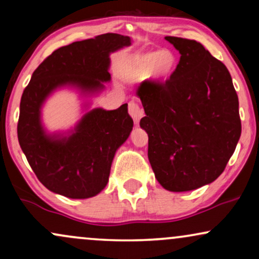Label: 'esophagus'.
Returning a JSON list of instances; mask_svg holds the SVG:
<instances>
[{"instance_id": "34e87169", "label": "esophagus", "mask_w": 259, "mask_h": 259, "mask_svg": "<svg viewBox=\"0 0 259 259\" xmlns=\"http://www.w3.org/2000/svg\"><path fill=\"white\" fill-rule=\"evenodd\" d=\"M129 114L132 115V118L135 123H139V120L141 119V117L144 115V111L140 108L139 103H136L135 101H132L129 103Z\"/></svg>"}]
</instances>
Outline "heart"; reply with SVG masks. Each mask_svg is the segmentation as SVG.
<instances>
[{
    "mask_svg": "<svg viewBox=\"0 0 259 259\" xmlns=\"http://www.w3.org/2000/svg\"><path fill=\"white\" fill-rule=\"evenodd\" d=\"M177 57L169 50L134 53L127 58L121 76L126 80H142L146 76L153 81H164L173 75Z\"/></svg>",
    "mask_w": 259,
    "mask_h": 259,
    "instance_id": "obj_1",
    "label": "heart"
}]
</instances>
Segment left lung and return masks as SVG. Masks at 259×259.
I'll return each mask as SVG.
<instances>
[{
    "instance_id": "8db88e82",
    "label": "left lung",
    "mask_w": 259,
    "mask_h": 259,
    "mask_svg": "<svg viewBox=\"0 0 259 259\" xmlns=\"http://www.w3.org/2000/svg\"><path fill=\"white\" fill-rule=\"evenodd\" d=\"M180 53L164 84L136 89L146 117L148 160L168 191L185 192L213 183L224 171L240 135L239 99L230 73L200 42L165 36Z\"/></svg>"
}]
</instances>
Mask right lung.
I'll return each mask as SVG.
<instances>
[{
	"label": "right lung",
	"instance_id": "right-lung-1",
	"mask_svg": "<svg viewBox=\"0 0 259 259\" xmlns=\"http://www.w3.org/2000/svg\"><path fill=\"white\" fill-rule=\"evenodd\" d=\"M119 34H103L56 50L32 73L20 100L18 141L37 179L50 191L90 198L108 183L115 152L129 138L134 121L127 105L107 111L91 108L111 81V53L130 46ZM62 88L75 91L82 117L67 131L49 132L42 120L46 101Z\"/></svg>",
	"mask_w": 259,
	"mask_h": 259
}]
</instances>
